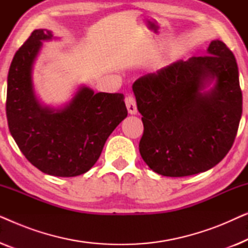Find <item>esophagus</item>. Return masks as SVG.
Here are the masks:
<instances>
[{
    "label": "esophagus",
    "instance_id": "esophagus-1",
    "mask_svg": "<svg viewBox=\"0 0 248 248\" xmlns=\"http://www.w3.org/2000/svg\"><path fill=\"white\" fill-rule=\"evenodd\" d=\"M125 104H126V108L128 110V113L131 115H135L138 113V108H137V101H135V98L132 96L126 97L125 99Z\"/></svg>",
    "mask_w": 248,
    "mask_h": 248
}]
</instances>
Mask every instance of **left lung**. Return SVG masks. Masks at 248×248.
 Wrapping results in <instances>:
<instances>
[{
  "instance_id": "obj_1",
  "label": "left lung",
  "mask_w": 248,
  "mask_h": 248,
  "mask_svg": "<svg viewBox=\"0 0 248 248\" xmlns=\"http://www.w3.org/2000/svg\"><path fill=\"white\" fill-rule=\"evenodd\" d=\"M206 53L179 60L132 86L144 126L139 150L159 175L209 170L235 141L243 110L236 59L218 39Z\"/></svg>"
}]
</instances>
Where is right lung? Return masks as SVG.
<instances>
[{
	"label": "right lung",
	"instance_id": "obj_1",
	"mask_svg": "<svg viewBox=\"0 0 248 248\" xmlns=\"http://www.w3.org/2000/svg\"><path fill=\"white\" fill-rule=\"evenodd\" d=\"M53 31L36 29L13 57L8 74L6 117L25 157L45 174L73 177L87 172L105 142L127 116L123 94L79 86L69 103L44 105L33 87V64Z\"/></svg>",
	"mask_w": 248,
	"mask_h": 248
}]
</instances>
